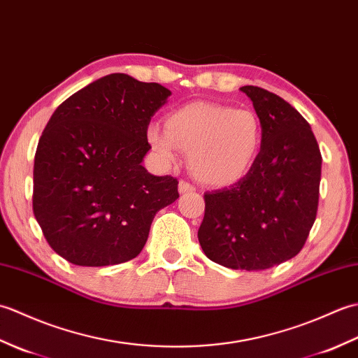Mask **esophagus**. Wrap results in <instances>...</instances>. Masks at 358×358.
<instances>
[{
	"instance_id": "1",
	"label": "esophagus",
	"mask_w": 358,
	"mask_h": 358,
	"mask_svg": "<svg viewBox=\"0 0 358 358\" xmlns=\"http://www.w3.org/2000/svg\"><path fill=\"white\" fill-rule=\"evenodd\" d=\"M178 191H180V194H189V192H194L195 187L191 183H187V181L181 180L178 185Z\"/></svg>"
}]
</instances>
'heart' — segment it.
Returning a JSON list of instances; mask_svg holds the SVG:
<instances>
[{
  "mask_svg": "<svg viewBox=\"0 0 358 358\" xmlns=\"http://www.w3.org/2000/svg\"><path fill=\"white\" fill-rule=\"evenodd\" d=\"M150 148L164 162H177V149L189 155L194 177L208 186L237 183L252 169L263 144L260 120L249 109L195 101L164 120V132L148 129Z\"/></svg>",
  "mask_w": 358,
  "mask_h": 358,
  "instance_id": "obj_1",
  "label": "heart"
}]
</instances>
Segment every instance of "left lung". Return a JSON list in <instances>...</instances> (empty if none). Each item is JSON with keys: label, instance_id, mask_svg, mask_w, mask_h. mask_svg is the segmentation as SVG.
<instances>
[{"label": "left lung", "instance_id": "left-lung-1", "mask_svg": "<svg viewBox=\"0 0 358 358\" xmlns=\"http://www.w3.org/2000/svg\"><path fill=\"white\" fill-rule=\"evenodd\" d=\"M263 127L252 169L237 183L204 194L199 241L209 260L263 271L300 252L320 195L322 154L308 121L283 98L243 86Z\"/></svg>", "mask_w": 358, "mask_h": 358}]
</instances>
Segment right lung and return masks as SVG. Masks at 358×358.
Here are the masks:
<instances>
[{"instance_id": "1", "label": "right lung", "mask_w": 358, "mask_h": 358, "mask_svg": "<svg viewBox=\"0 0 358 358\" xmlns=\"http://www.w3.org/2000/svg\"><path fill=\"white\" fill-rule=\"evenodd\" d=\"M171 96L158 83L110 73L67 98L38 141L34 214L49 246L77 266L132 260L178 181L143 167L148 126Z\"/></svg>"}]
</instances>
